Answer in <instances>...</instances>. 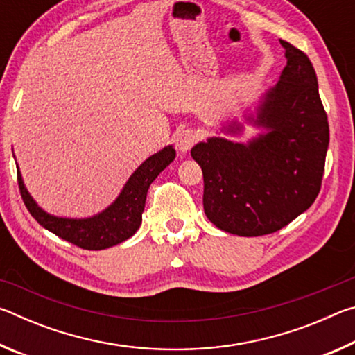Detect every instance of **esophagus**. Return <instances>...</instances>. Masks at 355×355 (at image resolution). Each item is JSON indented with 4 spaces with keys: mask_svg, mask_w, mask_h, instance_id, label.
Returning <instances> with one entry per match:
<instances>
[{
    "mask_svg": "<svg viewBox=\"0 0 355 355\" xmlns=\"http://www.w3.org/2000/svg\"><path fill=\"white\" fill-rule=\"evenodd\" d=\"M196 142V135L191 130H184L175 137V148L180 153H188Z\"/></svg>",
    "mask_w": 355,
    "mask_h": 355,
    "instance_id": "1",
    "label": "esophagus"
}]
</instances>
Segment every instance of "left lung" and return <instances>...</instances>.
<instances>
[{"instance_id": "obj_1", "label": "left lung", "mask_w": 355, "mask_h": 355, "mask_svg": "<svg viewBox=\"0 0 355 355\" xmlns=\"http://www.w3.org/2000/svg\"><path fill=\"white\" fill-rule=\"evenodd\" d=\"M286 65L266 89L245 123L261 131L248 142L213 136L191 156L203 172V209L209 222L238 236L280 230L311 207L321 189L329 123L313 65L296 46L280 40ZM244 125L230 120L228 136Z\"/></svg>"}]
</instances>
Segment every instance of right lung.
<instances>
[{
	"mask_svg": "<svg viewBox=\"0 0 355 355\" xmlns=\"http://www.w3.org/2000/svg\"><path fill=\"white\" fill-rule=\"evenodd\" d=\"M173 159H175V148L172 146H167L148 156L131 173L117 199L110 207H106L98 214L81 219L59 218V216L46 213L29 194L19 166H17V178H19L21 199L25 202L28 211L42 227L81 249L101 250L127 241L137 232L142 222L150 184Z\"/></svg>",
	"mask_w": 355,
	"mask_h": 355,
	"instance_id": "right-lung-1",
	"label": "right lung"
}]
</instances>
